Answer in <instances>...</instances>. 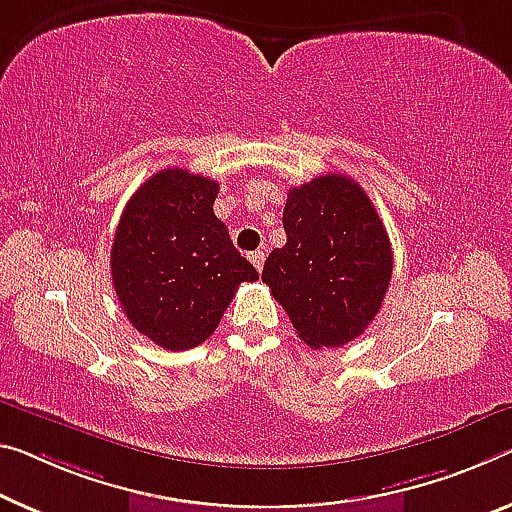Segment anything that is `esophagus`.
<instances>
[{"label": "esophagus", "mask_w": 512, "mask_h": 512, "mask_svg": "<svg viewBox=\"0 0 512 512\" xmlns=\"http://www.w3.org/2000/svg\"><path fill=\"white\" fill-rule=\"evenodd\" d=\"M249 261L254 263V267L258 272H263V263H265V251L258 249V251H251L249 254Z\"/></svg>", "instance_id": "esophagus-1"}]
</instances>
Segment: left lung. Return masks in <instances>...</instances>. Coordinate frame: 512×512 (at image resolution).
<instances>
[{"label": "left lung", "instance_id": "left-lung-1", "mask_svg": "<svg viewBox=\"0 0 512 512\" xmlns=\"http://www.w3.org/2000/svg\"><path fill=\"white\" fill-rule=\"evenodd\" d=\"M286 245L272 249L263 281L313 350L364 334L387 295L393 254L380 215L355 180L325 174L290 187Z\"/></svg>", "mask_w": 512, "mask_h": 512}]
</instances>
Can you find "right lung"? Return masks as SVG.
<instances>
[{
	"instance_id": "right-lung-1",
	"label": "right lung",
	"mask_w": 512,
	"mask_h": 512,
	"mask_svg": "<svg viewBox=\"0 0 512 512\" xmlns=\"http://www.w3.org/2000/svg\"><path fill=\"white\" fill-rule=\"evenodd\" d=\"M217 192L201 174L162 169L132 194L116 226L109 263L121 309L164 350L206 341L240 283L258 279L215 217Z\"/></svg>"
}]
</instances>
